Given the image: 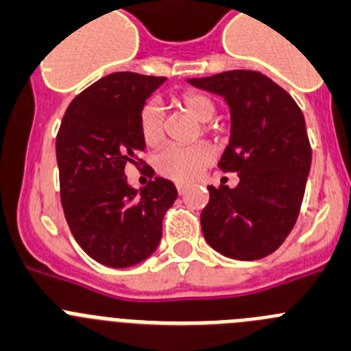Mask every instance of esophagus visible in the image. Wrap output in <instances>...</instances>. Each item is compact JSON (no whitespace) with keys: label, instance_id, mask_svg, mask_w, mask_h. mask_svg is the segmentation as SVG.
Instances as JSON below:
<instances>
[{"label":"esophagus","instance_id":"esophagus-1","mask_svg":"<svg viewBox=\"0 0 351 351\" xmlns=\"http://www.w3.org/2000/svg\"><path fill=\"white\" fill-rule=\"evenodd\" d=\"M189 189L187 183H176V191H178V194H185Z\"/></svg>","mask_w":351,"mask_h":351}]
</instances>
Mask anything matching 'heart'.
Here are the masks:
<instances>
[{
  "label": "heart",
  "mask_w": 351,
  "mask_h": 351,
  "mask_svg": "<svg viewBox=\"0 0 351 351\" xmlns=\"http://www.w3.org/2000/svg\"><path fill=\"white\" fill-rule=\"evenodd\" d=\"M180 103L192 117L201 122H210L217 113L215 101L203 93H185L180 97ZM138 128L147 147H157L166 138V113L157 99L147 101L140 110ZM204 131L213 132L210 124L204 125ZM213 148L208 143L191 145H168L154 159V166L162 176L175 182H192L203 175L204 169L213 162Z\"/></svg>",
  "instance_id": "b5f03b06"
}]
</instances>
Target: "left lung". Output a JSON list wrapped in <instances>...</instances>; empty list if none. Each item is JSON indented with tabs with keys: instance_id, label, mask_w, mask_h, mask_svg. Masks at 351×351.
I'll list each match as a JSON object with an SVG mask.
<instances>
[{
	"instance_id": "obj_1",
	"label": "left lung",
	"mask_w": 351,
	"mask_h": 351,
	"mask_svg": "<svg viewBox=\"0 0 351 351\" xmlns=\"http://www.w3.org/2000/svg\"><path fill=\"white\" fill-rule=\"evenodd\" d=\"M189 84L223 96L230 106V138L219 168L239 176L234 189L208 187L204 239L236 261L266 257L290 234L304 197L311 168L304 115L285 89L258 71L232 69Z\"/></svg>"
}]
</instances>
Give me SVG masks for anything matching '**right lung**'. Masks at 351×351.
I'll return each mask as SVG.
<instances>
[{
  "mask_svg": "<svg viewBox=\"0 0 351 351\" xmlns=\"http://www.w3.org/2000/svg\"><path fill=\"white\" fill-rule=\"evenodd\" d=\"M164 82L131 71L103 77L69 103L56 138L66 222L85 254L108 267L134 266L156 252L178 195L160 176L141 191L125 176L128 164H143L138 117Z\"/></svg>",
  "mask_w": 351,
  "mask_h": 351,
  "instance_id": "right-lung-1",
  "label": "right lung"
}]
</instances>
